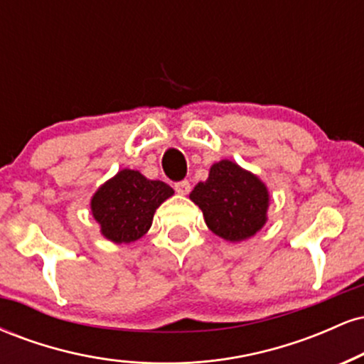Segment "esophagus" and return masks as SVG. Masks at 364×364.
<instances>
[{"mask_svg":"<svg viewBox=\"0 0 364 364\" xmlns=\"http://www.w3.org/2000/svg\"><path fill=\"white\" fill-rule=\"evenodd\" d=\"M174 190H176V193H179V195H188V193H190V190H191L190 181L176 183V185H174Z\"/></svg>","mask_w":364,"mask_h":364,"instance_id":"obj_1","label":"esophagus"}]
</instances>
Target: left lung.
I'll return each mask as SVG.
<instances>
[{
    "instance_id": "1",
    "label": "left lung",
    "mask_w": 364,
    "mask_h": 364,
    "mask_svg": "<svg viewBox=\"0 0 364 364\" xmlns=\"http://www.w3.org/2000/svg\"><path fill=\"white\" fill-rule=\"evenodd\" d=\"M190 200L203 212L207 228L231 243L250 240L269 219V188L229 159L212 164L207 181L193 188Z\"/></svg>"
}]
</instances>
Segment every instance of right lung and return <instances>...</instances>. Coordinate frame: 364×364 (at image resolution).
Returning <instances> with one entry per match:
<instances>
[{
    "instance_id": "right-lung-1",
    "label": "right lung",
    "mask_w": 364,
    "mask_h": 364,
    "mask_svg": "<svg viewBox=\"0 0 364 364\" xmlns=\"http://www.w3.org/2000/svg\"><path fill=\"white\" fill-rule=\"evenodd\" d=\"M173 195L174 190L164 181L147 179L135 169H121L92 196V217L106 240L129 245L149 231L156 210Z\"/></svg>"
}]
</instances>
